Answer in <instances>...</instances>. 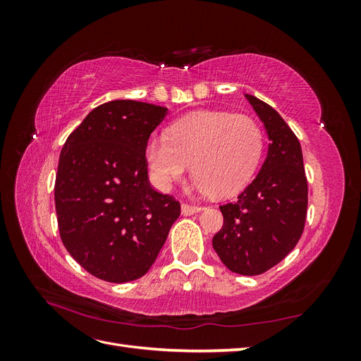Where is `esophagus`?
I'll use <instances>...</instances> for the list:
<instances>
[{
  "label": "esophagus",
  "mask_w": 361,
  "mask_h": 361,
  "mask_svg": "<svg viewBox=\"0 0 361 361\" xmlns=\"http://www.w3.org/2000/svg\"><path fill=\"white\" fill-rule=\"evenodd\" d=\"M200 211H202L200 206H192V204H188V203H183V204L180 206V212H182V215H185V216L192 215V214H197V212H200Z\"/></svg>",
  "instance_id": "1"
}]
</instances>
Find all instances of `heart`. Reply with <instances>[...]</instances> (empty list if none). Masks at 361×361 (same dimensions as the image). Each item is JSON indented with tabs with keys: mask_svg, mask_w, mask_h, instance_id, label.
I'll list each match as a JSON object with an SVG mask.
<instances>
[{
	"mask_svg": "<svg viewBox=\"0 0 361 361\" xmlns=\"http://www.w3.org/2000/svg\"><path fill=\"white\" fill-rule=\"evenodd\" d=\"M264 152L256 120L224 111H199L178 120L170 134L150 137L146 161L154 182L169 190L190 169L192 188L203 195H228L253 178Z\"/></svg>",
	"mask_w": 361,
	"mask_h": 361,
	"instance_id": "obj_1",
	"label": "heart"
}]
</instances>
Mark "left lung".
Instances as JSON below:
<instances>
[{"instance_id":"obj_1","label":"left lung","mask_w":361,"mask_h":361,"mask_svg":"<svg viewBox=\"0 0 361 361\" xmlns=\"http://www.w3.org/2000/svg\"><path fill=\"white\" fill-rule=\"evenodd\" d=\"M269 140L255 180L235 203L220 206L224 224L212 238L218 257L232 272L257 276L276 267L297 245L307 214V179L298 138L283 117L245 94Z\"/></svg>"}]
</instances>
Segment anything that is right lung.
<instances>
[{
  "label": "right lung",
  "mask_w": 361,
  "mask_h": 361,
  "mask_svg": "<svg viewBox=\"0 0 361 361\" xmlns=\"http://www.w3.org/2000/svg\"><path fill=\"white\" fill-rule=\"evenodd\" d=\"M167 113L129 99L102 104L61 149L54 188L60 236L97 279L143 277L180 215L179 202L155 191L147 178L146 145Z\"/></svg>",
  "instance_id": "1"
}]
</instances>
